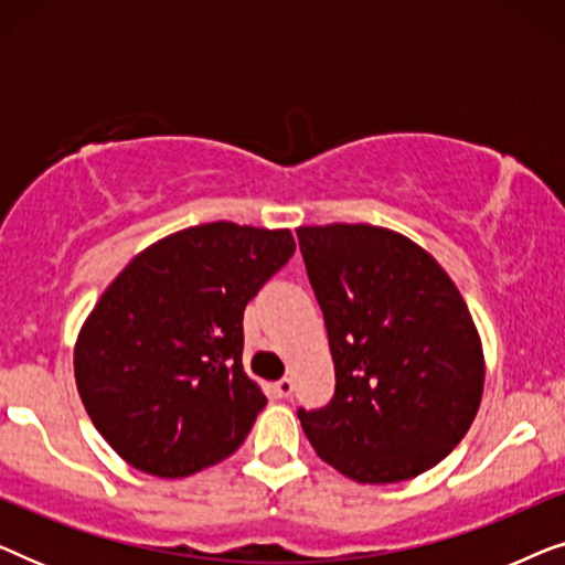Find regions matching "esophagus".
<instances>
[{
	"mask_svg": "<svg viewBox=\"0 0 565 565\" xmlns=\"http://www.w3.org/2000/svg\"><path fill=\"white\" fill-rule=\"evenodd\" d=\"M292 388H296V385H292L290 377H282V381H277L273 385V391H275L277 398H290L292 396Z\"/></svg>",
	"mask_w": 565,
	"mask_h": 565,
	"instance_id": "obj_1",
	"label": "esophagus"
}]
</instances>
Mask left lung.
Segmentation results:
<instances>
[{
    "label": "left lung",
    "mask_w": 565,
    "mask_h": 565,
    "mask_svg": "<svg viewBox=\"0 0 565 565\" xmlns=\"http://www.w3.org/2000/svg\"><path fill=\"white\" fill-rule=\"evenodd\" d=\"M337 391L303 412L316 455L358 483H398L452 452L483 396V344L439 262L370 223L300 226Z\"/></svg>",
    "instance_id": "obj_1"
}]
</instances>
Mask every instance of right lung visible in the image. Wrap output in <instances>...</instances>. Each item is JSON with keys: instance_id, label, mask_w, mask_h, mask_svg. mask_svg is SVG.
<instances>
[{"instance_id": "1", "label": "right lung", "mask_w": 565, "mask_h": 565, "mask_svg": "<svg viewBox=\"0 0 565 565\" xmlns=\"http://www.w3.org/2000/svg\"><path fill=\"white\" fill-rule=\"evenodd\" d=\"M296 252L288 228L169 234L122 267L74 344L82 404L128 466L184 478L238 450L267 398L244 373V308Z\"/></svg>"}]
</instances>
